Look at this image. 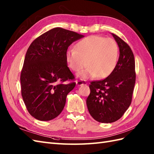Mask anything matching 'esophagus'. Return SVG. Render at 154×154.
<instances>
[{
	"label": "esophagus",
	"mask_w": 154,
	"mask_h": 154,
	"mask_svg": "<svg viewBox=\"0 0 154 154\" xmlns=\"http://www.w3.org/2000/svg\"><path fill=\"white\" fill-rule=\"evenodd\" d=\"M76 83L78 86H81V85H87V83L84 80H79V81H76Z\"/></svg>",
	"instance_id": "1"
}]
</instances>
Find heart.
Segmentation results:
<instances>
[{"label":"heart","mask_w":154,"mask_h":154,"mask_svg":"<svg viewBox=\"0 0 154 154\" xmlns=\"http://www.w3.org/2000/svg\"><path fill=\"white\" fill-rule=\"evenodd\" d=\"M119 59V47L111 38L91 35L79 41L74 50L69 49L65 53V60L71 71L79 72L81 79L96 77L104 79L109 77L115 69Z\"/></svg>","instance_id":"b5f03b06"}]
</instances>
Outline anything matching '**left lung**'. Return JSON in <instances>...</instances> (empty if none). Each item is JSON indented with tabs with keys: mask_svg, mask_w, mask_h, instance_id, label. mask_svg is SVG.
I'll return each instance as SVG.
<instances>
[{
	"mask_svg": "<svg viewBox=\"0 0 154 154\" xmlns=\"http://www.w3.org/2000/svg\"><path fill=\"white\" fill-rule=\"evenodd\" d=\"M112 35L120 50L117 65L104 79L91 81L86 101L91 116L102 123L114 122L123 116L131 104L136 83L135 60L131 48L118 35Z\"/></svg>",
	"mask_w": 154,
	"mask_h": 154,
	"instance_id": "obj_1",
	"label": "left lung"
}]
</instances>
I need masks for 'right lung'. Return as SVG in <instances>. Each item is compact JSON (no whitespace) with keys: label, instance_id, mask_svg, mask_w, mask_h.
Masks as SVG:
<instances>
[{"label":"right lung","instance_id":"obj_1","mask_svg":"<svg viewBox=\"0 0 154 154\" xmlns=\"http://www.w3.org/2000/svg\"><path fill=\"white\" fill-rule=\"evenodd\" d=\"M84 35L61 28L49 30L32 42L20 74L21 94L26 107L35 119H55L74 89L75 76L67 67L68 47ZM71 82L65 84V81Z\"/></svg>","mask_w":154,"mask_h":154}]
</instances>
